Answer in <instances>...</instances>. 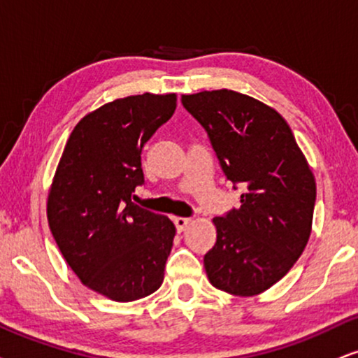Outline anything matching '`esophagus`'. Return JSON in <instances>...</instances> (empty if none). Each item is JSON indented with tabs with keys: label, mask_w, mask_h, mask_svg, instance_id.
Wrapping results in <instances>:
<instances>
[{
	"label": "esophagus",
	"mask_w": 358,
	"mask_h": 358,
	"mask_svg": "<svg viewBox=\"0 0 358 358\" xmlns=\"http://www.w3.org/2000/svg\"><path fill=\"white\" fill-rule=\"evenodd\" d=\"M173 223L176 226V229H178V233H183L185 229H187V226L192 223V220H189V218H182V216H175Z\"/></svg>",
	"instance_id": "obj_1"
}]
</instances>
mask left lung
I'll use <instances>...</instances> for the list:
<instances>
[{"instance_id": "left-lung-1", "label": "left lung", "mask_w": 358, "mask_h": 358, "mask_svg": "<svg viewBox=\"0 0 358 358\" xmlns=\"http://www.w3.org/2000/svg\"><path fill=\"white\" fill-rule=\"evenodd\" d=\"M182 102L205 127L228 180L244 188L238 210L213 218L216 244L205 255L206 275L231 296H257L306 250L314 173L291 127L268 103L229 89L183 94Z\"/></svg>"}]
</instances>
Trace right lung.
I'll use <instances>...</instances> for the list:
<instances>
[{"label":"right lung","instance_id":"1","mask_svg":"<svg viewBox=\"0 0 358 358\" xmlns=\"http://www.w3.org/2000/svg\"><path fill=\"white\" fill-rule=\"evenodd\" d=\"M175 108V92L103 103L74 127L54 173L48 221L59 251L85 287L110 301L142 299L164 282L175 224L132 196L143 183L140 152Z\"/></svg>","mask_w":358,"mask_h":358}]
</instances>
